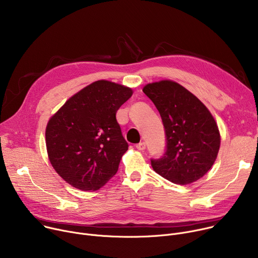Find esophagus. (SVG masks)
Returning <instances> with one entry per match:
<instances>
[{
    "instance_id": "esophagus-1",
    "label": "esophagus",
    "mask_w": 258,
    "mask_h": 258,
    "mask_svg": "<svg viewBox=\"0 0 258 258\" xmlns=\"http://www.w3.org/2000/svg\"><path fill=\"white\" fill-rule=\"evenodd\" d=\"M136 148L138 149V150H144V149L146 148V145H145V143H144V142H141V143H139V144H137V145H136Z\"/></svg>"
}]
</instances>
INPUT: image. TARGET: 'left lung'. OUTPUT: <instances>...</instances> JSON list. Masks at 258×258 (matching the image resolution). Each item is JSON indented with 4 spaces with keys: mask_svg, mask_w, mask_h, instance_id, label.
<instances>
[{
    "mask_svg": "<svg viewBox=\"0 0 258 258\" xmlns=\"http://www.w3.org/2000/svg\"><path fill=\"white\" fill-rule=\"evenodd\" d=\"M143 92L160 112L167 137L164 157L151 160L153 170L177 184L200 179L213 167L220 149L214 116L197 96L174 81L148 83Z\"/></svg>",
    "mask_w": 258,
    "mask_h": 258,
    "instance_id": "obj_1",
    "label": "left lung"
}]
</instances>
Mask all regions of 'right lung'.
I'll list each match as a JSON object with an SVG mask.
<instances>
[{
  "label": "right lung",
  "mask_w": 258,
  "mask_h": 258,
  "mask_svg": "<svg viewBox=\"0 0 258 258\" xmlns=\"http://www.w3.org/2000/svg\"><path fill=\"white\" fill-rule=\"evenodd\" d=\"M132 95L133 89L124 85L95 81L49 118L47 157L67 183L82 191H96L116 174L128 149L116 112Z\"/></svg>",
  "instance_id": "obj_1"
}]
</instances>
